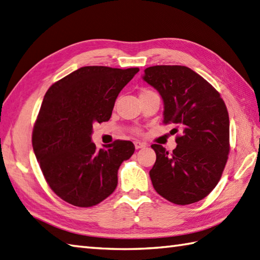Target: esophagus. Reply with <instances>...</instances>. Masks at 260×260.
Segmentation results:
<instances>
[{"mask_svg":"<svg viewBox=\"0 0 260 260\" xmlns=\"http://www.w3.org/2000/svg\"><path fill=\"white\" fill-rule=\"evenodd\" d=\"M134 145H135V148H136V150H139V148L145 147V144H144V143H142V142H140V141H135V142H134Z\"/></svg>","mask_w":260,"mask_h":260,"instance_id":"34e87169","label":"esophagus"}]
</instances>
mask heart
I'll use <instances>...</instances> for the list:
<instances>
[{"instance_id":"heart-1","label":"heart","mask_w":260,"mask_h":260,"mask_svg":"<svg viewBox=\"0 0 260 260\" xmlns=\"http://www.w3.org/2000/svg\"><path fill=\"white\" fill-rule=\"evenodd\" d=\"M148 92H154V91H152V90H150V89H144V90H142L141 95H144V93H148Z\"/></svg>"}]
</instances>
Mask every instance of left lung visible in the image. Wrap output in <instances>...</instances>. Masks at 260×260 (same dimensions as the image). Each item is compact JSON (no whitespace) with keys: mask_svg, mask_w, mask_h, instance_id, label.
Masks as SVG:
<instances>
[{"mask_svg":"<svg viewBox=\"0 0 260 260\" xmlns=\"http://www.w3.org/2000/svg\"><path fill=\"white\" fill-rule=\"evenodd\" d=\"M143 80L155 88L164 104L163 123L174 124L176 146L169 154L153 144L156 161L150 176L154 189L175 204L206 198L221 178L229 153V115L220 93L184 66H153Z\"/></svg>","mask_w":260,"mask_h":260,"instance_id":"left-lung-1","label":"left lung"}]
</instances>
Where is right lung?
<instances>
[{
    "label": "right lung",
    "mask_w": 260,
    "mask_h": 260,
    "mask_svg": "<svg viewBox=\"0 0 260 260\" xmlns=\"http://www.w3.org/2000/svg\"><path fill=\"white\" fill-rule=\"evenodd\" d=\"M139 71L87 66L46 92L32 146L49 186L66 202L92 207L115 191L120 164L133 155L135 146L115 141L97 150L92 125L109 120L118 93Z\"/></svg>",
    "instance_id": "right-lung-1"
}]
</instances>
